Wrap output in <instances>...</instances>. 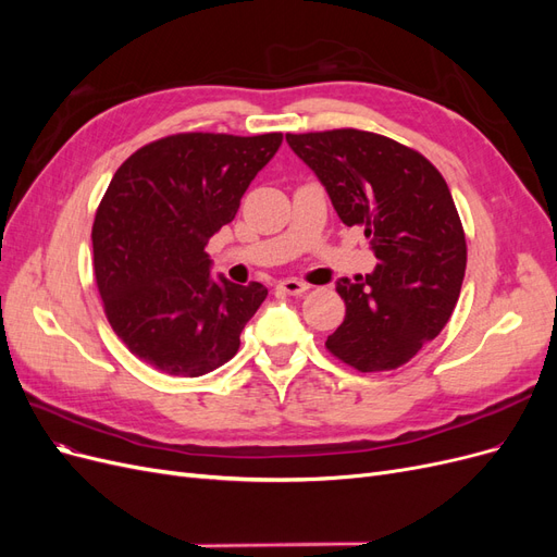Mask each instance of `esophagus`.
Listing matches in <instances>:
<instances>
[{"label":"esophagus","mask_w":557,"mask_h":557,"mask_svg":"<svg viewBox=\"0 0 557 557\" xmlns=\"http://www.w3.org/2000/svg\"><path fill=\"white\" fill-rule=\"evenodd\" d=\"M276 288L285 295H305L309 290V283L297 281V278H283Z\"/></svg>","instance_id":"esophagus-1"}]
</instances>
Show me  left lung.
<instances>
[{"label": "left lung", "mask_w": 557, "mask_h": 557, "mask_svg": "<svg viewBox=\"0 0 557 557\" xmlns=\"http://www.w3.org/2000/svg\"><path fill=\"white\" fill-rule=\"evenodd\" d=\"M342 221L364 230L374 274L342 278L344 323L325 348L358 372H391L444 330L458 305L467 242L440 170L418 150L364 129L285 134Z\"/></svg>", "instance_id": "obj_1"}]
</instances>
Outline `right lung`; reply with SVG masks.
Listing matches in <instances>:
<instances>
[{
  "label": "right lung",
  "instance_id": "1",
  "mask_svg": "<svg viewBox=\"0 0 557 557\" xmlns=\"http://www.w3.org/2000/svg\"><path fill=\"white\" fill-rule=\"evenodd\" d=\"M281 141V132L170 134L117 166L99 201L92 267L107 320L162 374L195 379L237 356L267 288L211 281L205 248Z\"/></svg>",
  "mask_w": 557,
  "mask_h": 557
}]
</instances>
